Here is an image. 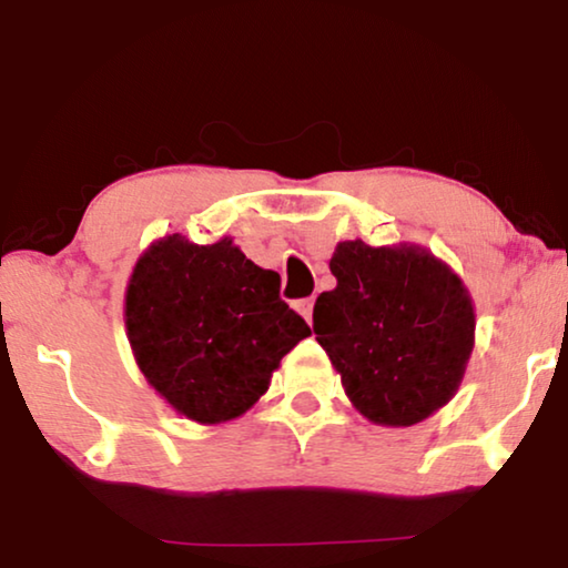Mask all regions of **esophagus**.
I'll use <instances>...</instances> for the list:
<instances>
[{"label": "esophagus", "mask_w": 568, "mask_h": 568, "mask_svg": "<svg viewBox=\"0 0 568 568\" xmlns=\"http://www.w3.org/2000/svg\"><path fill=\"white\" fill-rule=\"evenodd\" d=\"M313 307H315V300H313V297L297 302V313H300L302 317H305L307 323H313Z\"/></svg>", "instance_id": "34e87169"}]
</instances>
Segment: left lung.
Here are the masks:
<instances>
[{"instance_id":"1","label":"left lung","mask_w":568,"mask_h":568,"mask_svg":"<svg viewBox=\"0 0 568 568\" xmlns=\"http://www.w3.org/2000/svg\"><path fill=\"white\" fill-rule=\"evenodd\" d=\"M336 290L315 300L313 331L352 406L379 426H414L463 383L476 310L463 278L422 245L344 240Z\"/></svg>"}]
</instances>
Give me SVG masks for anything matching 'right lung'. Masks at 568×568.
<instances>
[{
	"mask_svg": "<svg viewBox=\"0 0 568 568\" xmlns=\"http://www.w3.org/2000/svg\"><path fill=\"white\" fill-rule=\"evenodd\" d=\"M278 284L276 271L255 266L232 237L196 245L173 232L154 240L123 302L146 383L196 424L243 416L268 390L282 356L310 336Z\"/></svg>",
	"mask_w": 568,
	"mask_h": 568,
	"instance_id": "right-lung-1",
	"label": "right lung"
}]
</instances>
